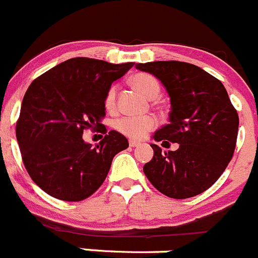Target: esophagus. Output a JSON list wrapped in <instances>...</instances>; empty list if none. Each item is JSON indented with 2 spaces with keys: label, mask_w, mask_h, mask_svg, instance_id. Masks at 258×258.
I'll list each match as a JSON object with an SVG mask.
<instances>
[{
  "label": "esophagus",
  "mask_w": 258,
  "mask_h": 258,
  "mask_svg": "<svg viewBox=\"0 0 258 258\" xmlns=\"http://www.w3.org/2000/svg\"><path fill=\"white\" fill-rule=\"evenodd\" d=\"M139 144H141V143H139V142H137V141H129V146L133 147V148H134V147H138Z\"/></svg>",
  "instance_id": "esophagus-1"
}]
</instances>
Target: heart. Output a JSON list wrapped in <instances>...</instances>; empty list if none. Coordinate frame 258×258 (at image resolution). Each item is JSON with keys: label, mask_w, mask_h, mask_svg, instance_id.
<instances>
[{"label": "heart", "mask_w": 258, "mask_h": 258, "mask_svg": "<svg viewBox=\"0 0 258 258\" xmlns=\"http://www.w3.org/2000/svg\"><path fill=\"white\" fill-rule=\"evenodd\" d=\"M132 86L147 99H154L159 94V83L156 77L148 73H138L131 80ZM117 87L111 86L105 95V107L112 110L116 105ZM156 126V120L152 116H125L116 121L115 127L122 136L132 139H142Z\"/></svg>", "instance_id": "obj_1"}]
</instances>
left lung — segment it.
<instances>
[{"instance_id":"obj_1","label":"left lung","mask_w":258,"mask_h":258,"mask_svg":"<svg viewBox=\"0 0 258 258\" xmlns=\"http://www.w3.org/2000/svg\"><path fill=\"white\" fill-rule=\"evenodd\" d=\"M136 68L158 78L171 99L170 124L158 129L153 139L178 143L168 153L151 144L153 158L143 167L147 178L172 199L204 192L234 153L239 117L227 90L214 76L190 63L158 60L137 63Z\"/></svg>"}]
</instances>
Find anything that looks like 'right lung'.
<instances>
[{
	"instance_id": "right-lung-1",
	"label": "right lung",
	"mask_w": 258,
	"mask_h": 258,
	"mask_svg": "<svg viewBox=\"0 0 258 258\" xmlns=\"http://www.w3.org/2000/svg\"><path fill=\"white\" fill-rule=\"evenodd\" d=\"M133 66L72 58L29 86L16 138L26 171L41 190L63 201H81L102 185L127 139L115 131L106 134L105 127L106 136L92 148L82 134L102 126L107 90Z\"/></svg>"
}]
</instances>
